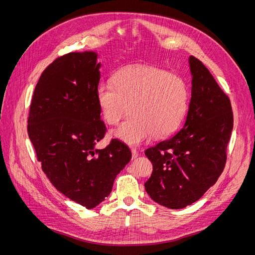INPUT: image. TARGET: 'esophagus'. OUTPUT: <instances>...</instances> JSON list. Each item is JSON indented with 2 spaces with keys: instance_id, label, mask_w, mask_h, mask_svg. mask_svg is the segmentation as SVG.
<instances>
[{
  "instance_id": "obj_1",
  "label": "esophagus",
  "mask_w": 255,
  "mask_h": 255,
  "mask_svg": "<svg viewBox=\"0 0 255 255\" xmlns=\"http://www.w3.org/2000/svg\"><path fill=\"white\" fill-rule=\"evenodd\" d=\"M130 151H132V159L137 158V156H138V151H137L136 149H132Z\"/></svg>"
}]
</instances>
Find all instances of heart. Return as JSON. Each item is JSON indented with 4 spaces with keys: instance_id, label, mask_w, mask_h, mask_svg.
Returning <instances> with one entry per match:
<instances>
[{
    "instance_id": "heart-1",
    "label": "heart",
    "mask_w": 255,
    "mask_h": 255,
    "mask_svg": "<svg viewBox=\"0 0 255 255\" xmlns=\"http://www.w3.org/2000/svg\"><path fill=\"white\" fill-rule=\"evenodd\" d=\"M96 102L104 121L118 125L128 112L130 117L113 130L117 139L139 144L151 135L164 138L181 127L189 107V88L181 76L149 65H135L115 73L112 84L100 83Z\"/></svg>"
}]
</instances>
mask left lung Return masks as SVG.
Listing matches in <instances>:
<instances>
[{"label": "left lung", "instance_id": "obj_1", "mask_svg": "<svg viewBox=\"0 0 255 255\" xmlns=\"http://www.w3.org/2000/svg\"><path fill=\"white\" fill-rule=\"evenodd\" d=\"M189 66L191 99L183 128L144 151L153 165L145 191L156 203L172 210L198 201L217 182L233 129L229 97L201 60L190 56Z\"/></svg>", "mask_w": 255, "mask_h": 255}]
</instances>
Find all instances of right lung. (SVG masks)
Listing matches in <instances>:
<instances>
[{"label": "right lung", "mask_w": 255, "mask_h": 255, "mask_svg": "<svg viewBox=\"0 0 255 255\" xmlns=\"http://www.w3.org/2000/svg\"><path fill=\"white\" fill-rule=\"evenodd\" d=\"M99 69L95 52L56 58L40 75L27 118L42 171L58 191L86 208L111 194L116 176L132 157L118 139L95 148L107 129L96 102Z\"/></svg>", "instance_id": "obj_1"}]
</instances>
